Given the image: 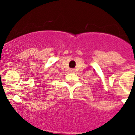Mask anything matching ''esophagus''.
I'll return each instance as SVG.
<instances>
[{
  "label": "esophagus",
  "mask_w": 135,
  "mask_h": 135,
  "mask_svg": "<svg viewBox=\"0 0 135 135\" xmlns=\"http://www.w3.org/2000/svg\"><path fill=\"white\" fill-rule=\"evenodd\" d=\"M70 72H74V69H70Z\"/></svg>",
  "instance_id": "34e87169"
}]
</instances>
